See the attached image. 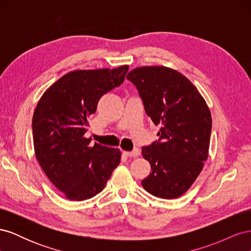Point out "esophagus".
Wrapping results in <instances>:
<instances>
[{
    "instance_id": "34e87169",
    "label": "esophagus",
    "mask_w": 251,
    "mask_h": 251,
    "mask_svg": "<svg viewBox=\"0 0 251 251\" xmlns=\"http://www.w3.org/2000/svg\"><path fill=\"white\" fill-rule=\"evenodd\" d=\"M124 154L127 157H137L140 154V151L138 149H135L132 151H124Z\"/></svg>"
}]
</instances>
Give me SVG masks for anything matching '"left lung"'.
<instances>
[{
    "label": "left lung",
    "mask_w": 251,
    "mask_h": 251,
    "mask_svg": "<svg viewBox=\"0 0 251 251\" xmlns=\"http://www.w3.org/2000/svg\"><path fill=\"white\" fill-rule=\"evenodd\" d=\"M138 90L148 116L160 126L159 139L142 148L151 173L142 186L158 198L183 195L207 159L211 115L193 83L166 67H140L126 75Z\"/></svg>",
    "instance_id": "left-lung-1"
}]
</instances>
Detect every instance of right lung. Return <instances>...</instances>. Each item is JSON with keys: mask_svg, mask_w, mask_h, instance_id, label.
Segmentation results:
<instances>
[{"mask_svg": "<svg viewBox=\"0 0 251 251\" xmlns=\"http://www.w3.org/2000/svg\"><path fill=\"white\" fill-rule=\"evenodd\" d=\"M128 66L67 73L44 93L32 118L34 151L49 180L68 199L100 194L120 162L118 149L90 146L88 118L100 97L124 82Z\"/></svg>", "mask_w": 251, "mask_h": 251, "instance_id": "1", "label": "right lung"}]
</instances>
